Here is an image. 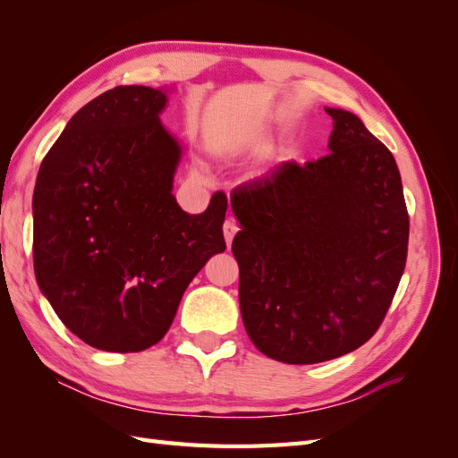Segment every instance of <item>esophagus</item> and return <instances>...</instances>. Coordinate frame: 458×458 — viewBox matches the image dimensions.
<instances>
[{
    "label": "esophagus",
    "instance_id": "34e87169",
    "mask_svg": "<svg viewBox=\"0 0 458 458\" xmlns=\"http://www.w3.org/2000/svg\"><path fill=\"white\" fill-rule=\"evenodd\" d=\"M237 231H239L237 221H234V219H227L225 224H224V237H225V242H227V246H231V242H233V237H234V234H237Z\"/></svg>",
    "mask_w": 458,
    "mask_h": 458
}]
</instances>
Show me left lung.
<instances>
[{"mask_svg": "<svg viewBox=\"0 0 458 458\" xmlns=\"http://www.w3.org/2000/svg\"><path fill=\"white\" fill-rule=\"evenodd\" d=\"M325 110L327 157L283 162L231 195L244 328L261 353L288 365L363 345L407 261L409 214L394 155L353 113Z\"/></svg>", "mask_w": 458, "mask_h": 458, "instance_id": "obj_1", "label": "left lung"}]
</instances>
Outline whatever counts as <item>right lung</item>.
I'll return each mask as SVG.
<instances>
[{"label":"right lung","mask_w":458,"mask_h":458,"mask_svg":"<svg viewBox=\"0 0 458 458\" xmlns=\"http://www.w3.org/2000/svg\"><path fill=\"white\" fill-rule=\"evenodd\" d=\"M168 89L120 86L68 120L39 165L36 281L91 348L130 353L168 332L189 283L225 250L227 197L187 214L172 195L183 147L162 126Z\"/></svg>","instance_id":"right-lung-1"}]
</instances>
